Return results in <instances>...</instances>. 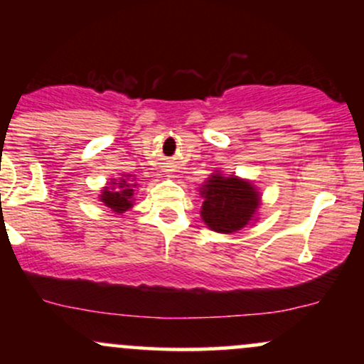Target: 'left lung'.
I'll use <instances>...</instances> for the list:
<instances>
[{
	"instance_id": "obj_1",
	"label": "left lung",
	"mask_w": 364,
	"mask_h": 364,
	"mask_svg": "<svg viewBox=\"0 0 364 364\" xmlns=\"http://www.w3.org/2000/svg\"><path fill=\"white\" fill-rule=\"evenodd\" d=\"M203 196L202 219L208 229L215 232H236L248 225L260 207V193L252 183L236 178L235 174L224 176L220 173L210 174L202 185Z\"/></svg>"
}]
</instances>
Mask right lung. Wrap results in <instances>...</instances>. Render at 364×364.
<instances>
[{
	"mask_svg": "<svg viewBox=\"0 0 364 364\" xmlns=\"http://www.w3.org/2000/svg\"><path fill=\"white\" fill-rule=\"evenodd\" d=\"M132 181H129V176L121 178L119 181H111L109 186H106L101 191V202L116 214H124L128 208L133 207V200H135L133 198V191H135L133 188L136 185H133Z\"/></svg>",
	"mask_w": 364,
	"mask_h": 364,
	"instance_id": "obj_1",
	"label": "right lung"
}]
</instances>
